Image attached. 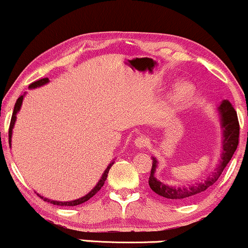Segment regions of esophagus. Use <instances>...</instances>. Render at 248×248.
Returning a JSON list of instances; mask_svg holds the SVG:
<instances>
[{
	"label": "esophagus",
	"mask_w": 248,
	"mask_h": 248,
	"mask_svg": "<svg viewBox=\"0 0 248 248\" xmlns=\"http://www.w3.org/2000/svg\"><path fill=\"white\" fill-rule=\"evenodd\" d=\"M134 144L139 149H143V148H147L149 146V139H147L146 136H139V138H136L134 140Z\"/></svg>",
	"instance_id": "obj_1"
}]
</instances>
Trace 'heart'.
Returning a JSON list of instances; mask_svg holds the SVG:
<instances>
[{"label":"heart","mask_w":248,"mask_h":248,"mask_svg":"<svg viewBox=\"0 0 248 248\" xmlns=\"http://www.w3.org/2000/svg\"><path fill=\"white\" fill-rule=\"evenodd\" d=\"M193 92H195V87L191 82L189 81H181L176 85L175 90H173L171 99H170V104L173 108H179L183 105H186L190 99L192 98Z\"/></svg>","instance_id":"b5f03b06"}]
</instances>
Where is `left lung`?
Instances as JSON below:
<instances>
[{
	"instance_id": "obj_1",
	"label": "left lung",
	"mask_w": 248,
	"mask_h": 248,
	"mask_svg": "<svg viewBox=\"0 0 248 248\" xmlns=\"http://www.w3.org/2000/svg\"><path fill=\"white\" fill-rule=\"evenodd\" d=\"M219 112H220L221 118V126L224 129V141H223V154H221V161L219 163L215 172L210 175L203 183H197L196 186L189 187H172L168 186L166 184L161 183L160 181L155 178V170L157 167V161L156 158H153V167L150 170L149 177V186L152 187L154 192L162 197L172 199V201H186V199L193 198L196 196L201 195L202 192L205 191L210 186L216 183V181L219 178V176L223 172L224 168L227 166L231 161L233 154L237 150L239 143V121L238 115L235 112L234 107L229 100H224L219 106Z\"/></svg>"
}]
</instances>
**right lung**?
Listing matches in <instances>:
<instances>
[{"label": "right lung", "mask_w": 248, "mask_h": 248, "mask_svg": "<svg viewBox=\"0 0 248 248\" xmlns=\"http://www.w3.org/2000/svg\"><path fill=\"white\" fill-rule=\"evenodd\" d=\"M49 81V78H43V79H39V80H36L33 82H31V84L29 85L30 88H33V87H37V86H42V85L46 84V82ZM22 101H23V95L19 96L18 99L16 100V104H15V107H14V112H13V115H11V120H10V126H9V144L11 142V134H13V128H14V124H15L16 121V113L18 112L19 108H21V105H22ZM113 164V163H112ZM112 164H109V166L107 167V169L105 170V172L102 173V177L100 178V181L98 182V184H96L94 189L92 190L91 192H88L86 196H84V197L79 198V199H76V201H72V202H57V201H50V199L47 198H43L42 196H39L42 199H44L45 202H49V203L53 204V205H59V206H76V205H79V204H82L85 203V202H87L88 199L92 198L93 196L95 195L96 192L99 191V190L101 189L102 186H104L105 184V181H106L107 178V175H108V171H109L110 167H112Z\"/></svg>", "instance_id": "1"}]
</instances>
